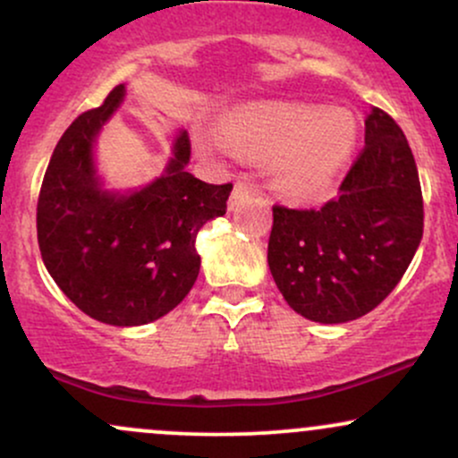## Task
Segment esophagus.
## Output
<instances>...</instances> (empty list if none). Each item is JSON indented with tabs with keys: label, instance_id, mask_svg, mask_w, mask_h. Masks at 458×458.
<instances>
[{
	"label": "esophagus",
	"instance_id": "esophagus-1",
	"mask_svg": "<svg viewBox=\"0 0 458 458\" xmlns=\"http://www.w3.org/2000/svg\"><path fill=\"white\" fill-rule=\"evenodd\" d=\"M251 193H254V187H251L250 182L236 181L234 182V189H233V196H230V208L241 207V204H243L245 199L251 196Z\"/></svg>",
	"mask_w": 458,
	"mask_h": 458
}]
</instances>
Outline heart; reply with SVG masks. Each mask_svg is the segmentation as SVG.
I'll return each instance as SVG.
<instances>
[{
  "instance_id": "b5f03b06",
  "label": "heart",
  "mask_w": 458,
  "mask_h": 458,
  "mask_svg": "<svg viewBox=\"0 0 458 458\" xmlns=\"http://www.w3.org/2000/svg\"><path fill=\"white\" fill-rule=\"evenodd\" d=\"M224 140L241 157L276 161V185L291 198H317L327 189L355 146L353 115L310 105L259 103L222 120Z\"/></svg>"
}]
</instances>
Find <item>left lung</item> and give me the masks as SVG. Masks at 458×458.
I'll use <instances>...</instances> for the list:
<instances>
[{
    "label": "left lung",
    "mask_w": 458,
    "mask_h": 458,
    "mask_svg": "<svg viewBox=\"0 0 458 458\" xmlns=\"http://www.w3.org/2000/svg\"><path fill=\"white\" fill-rule=\"evenodd\" d=\"M364 141L338 196L320 208L273 207L271 276L288 306L317 323H346L375 310L422 239V187L403 129L370 107Z\"/></svg>",
    "instance_id": "8db88e82"
}]
</instances>
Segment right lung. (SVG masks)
Returning a JSON list of instances; mask_svg holds the SVG:
<instances>
[{"mask_svg": "<svg viewBox=\"0 0 458 458\" xmlns=\"http://www.w3.org/2000/svg\"><path fill=\"white\" fill-rule=\"evenodd\" d=\"M123 97L120 83L57 141L40 187L36 230L47 271L62 293L88 317L133 327L161 318L191 291L199 273L196 234L225 213L233 182L208 185L189 174L191 141L182 131L155 182L129 196L103 191L92 141Z\"/></svg>", "mask_w": 458, "mask_h": 458, "instance_id": "add662e5", "label": "right lung"}]
</instances>
